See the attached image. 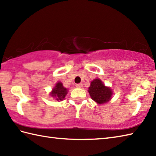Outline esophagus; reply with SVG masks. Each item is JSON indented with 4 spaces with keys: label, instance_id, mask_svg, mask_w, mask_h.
Listing matches in <instances>:
<instances>
[{
    "label": "esophagus",
    "instance_id": "obj_1",
    "mask_svg": "<svg viewBox=\"0 0 156 156\" xmlns=\"http://www.w3.org/2000/svg\"><path fill=\"white\" fill-rule=\"evenodd\" d=\"M82 86H83V84H82V83H80V84H76V87L77 88H82Z\"/></svg>",
    "mask_w": 156,
    "mask_h": 156
}]
</instances>
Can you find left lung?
<instances>
[{
	"label": "left lung",
	"mask_w": 156,
	"mask_h": 156,
	"mask_svg": "<svg viewBox=\"0 0 156 156\" xmlns=\"http://www.w3.org/2000/svg\"><path fill=\"white\" fill-rule=\"evenodd\" d=\"M90 97L98 104H104L108 102L112 97V92L109 87H105L100 79H94L88 88Z\"/></svg>",
	"instance_id": "obj_1"
}]
</instances>
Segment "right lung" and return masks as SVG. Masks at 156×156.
<instances>
[{
	"label": "right lung",
	"mask_w": 156,
	"mask_h": 156,
	"mask_svg": "<svg viewBox=\"0 0 156 156\" xmlns=\"http://www.w3.org/2000/svg\"><path fill=\"white\" fill-rule=\"evenodd\" d=\"M67 93V88H64L62 82H59L55 84L54 88H53L50 95L52 97L55 98L57 101H62L64 100Z\"/></svg>",
	"instance_id": "1"
}]
</instances>
